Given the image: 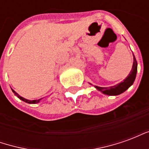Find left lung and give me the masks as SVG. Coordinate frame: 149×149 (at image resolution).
<instances>
[{
  "mask_svg": "<svg viewBox=\"0 0 149 149\" xmlns=\"http://www.w3.org/2000/svg\"><path fill=\"white\" fill-rule=\"evenodd\" d=\"M136 72H137V62L135 58V56L133 55V65H132L131 72L128 74V77L125 78L122 82L119 83L116 85L108 88L99 87V86H96V85L94 87L96 88L97 90L103 93L104 94L109 95V96H116L119 94H121L133 84L135 79H136Z\"/></svg>",
  "mask_w": 149,
  "mask_h": 149,
  "instance_id": "8db88e82",
  "label": "left lung"
}]
</instances>
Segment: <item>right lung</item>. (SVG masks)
Masks as SVG:
<instances>
[{
	"instance_id": "1",
	"label": "right lung",
	"mask_w": 149,
	"mask_h": 149,
	"mask_svg": "<svg viewBox=\"0 0 149 149\" xmlns=\"http://www.w3.org/2000/svg\"><path fill=\"white\" fill-rule=\"evenodd\" d=\"M12 91H13V92L14 93L15 95H16V96H17V97L18 98L20 99V100H23V101H24V102H26V103H28V104H37V103H39L40 100H41V99H39V100H27V99H25V98H24V97H21V96H20V95H19L18 93H16V92H15L13 89H12Z\"/></svg>"
}]
</instances>
